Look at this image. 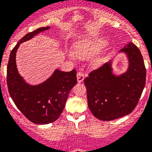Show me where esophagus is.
<instances>
[{"label":"esophagus","mask_w":152,"mask_h":152,"mask_svg":"<svg viewBox=\"0 0 152 152\" xmlns=\"http://www.w3.org/2000/svg\"><path fill=\"white\" fill-rule=\"evenodd\" d=\"M76 76H77L78 83H82V82L83 81V80H84V73H83V72H81V71L78 72Z\"/></svg>","instance_id":"obj_1"}]
</instances>
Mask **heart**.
I'll use <instances>...</instances> for the list:
<instances>
[{
  "label": "heart",
  "mask_w": 152,
  "mask_h": 152,
  "mask_svg": "<svg viewBox=\"0 0 152 152\" xmlns=\"http://www.w3.org/2000/svg\"><path fill=\"white\" fill-rule=\"evenodd\" d=\"M103 46V43L101 42L85 41L81 42L75 47V52H69V56L71 59H76V56L80 58H85L91 56L96 53Z\"/></svg>",
  "instance_id": "heart-1"
}]
</instances>
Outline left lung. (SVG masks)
<instances>
[{
  "label": "left lung",
  "instance_id": "left-lung-1",
  "mask_svg": "<svg viewBox=\"0 0 152 152\" xmlns=\"http://www.w3.org/2000/svg\"><path fill=\"white\" fill-rule=\"evenodd\" d=\"M120 52L129 59L128 70L115 76L111 62L92 70L84 80L88 106L102 121H111L129 115L136 107L145 86L146 69L139 49L129 43Z\"/></svg>",
  "mask_w": 152,
  "mask_h": 152
}]
</instances>
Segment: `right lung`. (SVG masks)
Listing matches in <instances>:
<instances>
[{"label":"right lung","mask_w":152,"mask_h":152,"mask_svg":"<svg viewBox=\"0 0 152 152\" xmlns=\"http://www.w3.org/2000/svg\"><path fill=\"white\" fill-rule=\"evenodd\" d=\"M49 28L40 27L21 38L10 52L7 67V84L10 97L25 117L38 125L58 119L65 107L69 93L77 82L76 69L70 72L56 69L48 80L37 86L27 84L18 73L16 53L20 44Z\"/></svg>","instance_id":"obj_1"}]
</instances>
